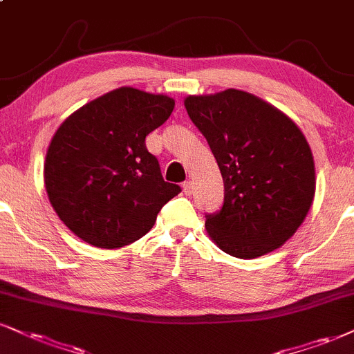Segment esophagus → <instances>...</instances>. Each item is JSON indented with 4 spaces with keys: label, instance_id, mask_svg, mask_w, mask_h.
<instances>
[{
    "label": "esophagus",
    "instance_id": "obj_1",
    "mask_svg": "<svg viewBox=\"0 0 354 354\" xmlns=\"http://www.w3.org/2000/svg\"><path fill=\"white\" fill-rule=\"evenodd\" d=\"M182 189H184L185 195H192V194H194V184H192L190 180H185L184 184H182Z\"/></svg>",
    "mask_w": 354,
    "mask_h": 354
}]
</instances>
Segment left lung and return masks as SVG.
Wrapping results in <instances>:
<instances>
[{"label": "left lung", "instance_id": "8db88e82", "mask_svg": "<svg viewBox=\"0 0 354 354\" xmlns=\"http://www.w3.org/2000/svg\"><path fill=\"white\" fill-rule=\"evenodd\" d=\"M185 108L225 184L221 208L205 215L210 238L239 259L277 250L302 225L315 195L313 157L302 131L241 90L189 97Z\"/></svg>", "mask_w": 354, "mask_h": 354}]
</instances>
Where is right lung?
Segmentation results:
<instances>
[{
    "label": "right lung",
    "instance_id": "1",
    "mask_svg": "<svg viewBox=\"0 0 354 354\" xmlns=\"http://www.w3.org/2000/svg\"><path fill=\"white\" fill-rule=\"evenodd\" d=\"M174 100L113 90L60 124L44 165L49 200L65 226L85 243L116 250L142 238L160 208L180 194L160 174L146 136L164 124Z\"/></svg>",
    "mask_w": 354,
    "mask_h": 354
}]
</instances>
